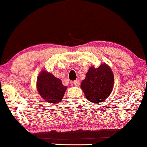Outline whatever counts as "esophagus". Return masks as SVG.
I'll use <instances>...</instances> for the list:
<instances>
[{
	"mask_svg": "<svg viewBox=\"0 0 147 147\" xmlns=\"http://www.w3.org/2000/svg\"><path fill=\"white\" fill-rule=\"evenodd\" d=\"M74 84L75 86H79L80 85V81L78 80H76L75 81H74Z\"/></svg>",
	"mask_w": 147,
	"mask_h": 147,
	"instance_id": "34e87169",
	"label": "esophagus"
}]
</instances>
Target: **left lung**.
<instances>
[{
    "label": "left lung",
    "mask_w": 147,
    "mask_h": 147,
    "mask_svg": "<svg viewBox=\"0 0 147 147\" xmlns=\"http://www.w3.org/2000/svg\"><path fill=\"white\" fill-rule=\"evenodd\" d=\"M114 86V74L111 68L102 63L98 68L90 67L81 88L89 101L99 103L104 101L111 94Z\"/></svg>",
    "instance_id": "obj_1"
}]
</instances>
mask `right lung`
<instances>
[{"mask_svg":"<svg viewBox=\"0 0 147 147\" xmlns=\"http://www.w3.org/2000/svg\"><path fill=\"white\" fill-rule=\"evenodd\" d=\"M37 88L42 98L51 104L61 101L67 90V87L62 84L61 80L45 70L38 76Z\"/></svg>","mask_w":147,"mask_h":147,"instance_id":"right-lung-1","label":"right lung"}]
</instances>
